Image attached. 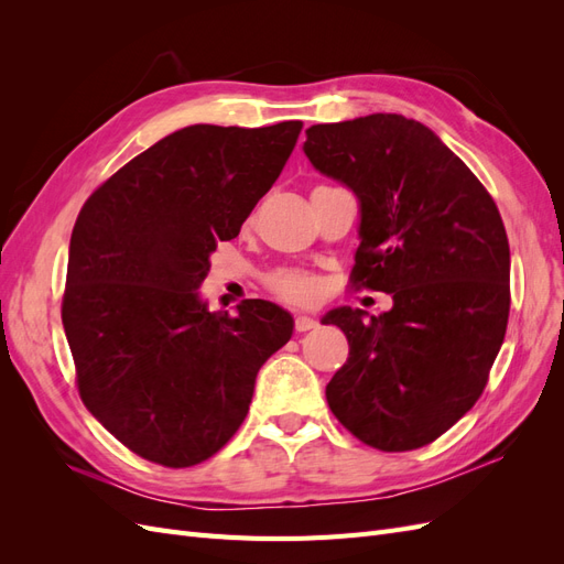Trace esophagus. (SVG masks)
Instances as JSON below:
<instances>
[{"mask_svg":"<svg viewBox=\"0 0 564 564\" xmlns=\"http://www.w3.org/2000/svg\"><path fill=\"white\" fill-rule=\"evenodd\" d=\"M294 327H296V332H311V329L317 327V319H313L308 315H299L294 319Z\"/></svg>","mask_w":564,"mask_h":564,"instance_id":"1","label":"esophagus"}]
</instances>
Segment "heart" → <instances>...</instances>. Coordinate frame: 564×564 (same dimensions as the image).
I'll list each match as a JSON object with an SVG mask.
<instances>
[{"instance_id":"obj_1","label":"heart","mask_w":564,"mask_h":564,"mask_svg":"<svg viewBox=\"0 0 564 564\" xmlns=\"http://www.w3.org/2000/svg\"><path fill=\"white\" fill-rule=\"evenodd\" d=\"M268 284L280 299L292 301V303H308L315 294V280L301 270L272 272Z\"/></svg>"}]
</instances>
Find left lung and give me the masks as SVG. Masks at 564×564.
<instances>
[{"label":"left lung","instance_id":"8db88e82","mask_svg":"<svg viewBox=\"0 0 564 564\" xmlns=\"http://www.w3.org/2000/svg\"><path fill=\"white\" fill-rule=\"evenodd\" d=\"M305 158L355 193L352 284L388 313L340 305L322 317L348 338L327 386L334 416L381 452L437 440L482 395L506 336L510 249L470 169L416 119L367 115L305 131Z\"/></svg>","mask_w":564,"mask_h":564}]
</instances>
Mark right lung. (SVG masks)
I'll use <instances>...</instances> for the list:
<instances>
[{"label":"right lung","mask_w":564,"mask_h":564,"mask_svg":"<svg viewBox=\"0 0 564 564\" xmlns=\"http://www.w3.org/2000/svg\"><path fill=\"white\" fill-rule=\"evenodd\" d=\"M301 122L169 133L84 202L70 237L63 327L82 402L124 447L187 468L240 429L256 373L294 334L280 305L237 315L199 299L296 145Z\"/></svg>","instance_id":"1"}]
</instances>
